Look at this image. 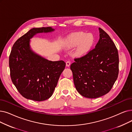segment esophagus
I'll list each match as a JSON object with an SVG mask.
<instances>
[{"label": "esophagus", "mask_w": 132, "mask_h": 132, "mask_svg": "<svg viewBox=\"0 0 132 132\" xmlns=\"http://www.w3.org/2000/svg\"><path fill=\"white\" fill-rule=\"evenodd\" d=\"M71 65V62L70 61H67L66 62V65L67 67H69Z\"/></svg>", "instance_id": "34e87169"}]
</instances>
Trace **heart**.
Instances as JSON below:
<instances>
[{
    "instance_id": "1",
    "label": "heart",
    "mask_w": 132,
    "mask_h": 132,
    "mask_svg": "<svg viewBox=\"0 0 132 132\" xmlns=\"http://www.w3.org/2000/svg\"><path fill=\"white\" fill-rule=\"evenodd\" d=\"M95 39L92 33L86 34L84 32H77L71 34L64 42V47L71 49L78 45L75 51V55L78 58L86 55L92 48Z\"/></svg>"
}]
</instances>
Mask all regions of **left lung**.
Returning a JSON list of instances; mask_svg holds the SVG:
<instances>
[{"instance_id": "left-lung-1", "label": "left lung", "mask_w": 132, "mask_h": 132, "mask_svg": "<svg viewBox=\"0 0 132 132\" xmlns=\"http://www.w3.org/2000/svg\"><path fill=\"white\" fill-rule=\"evenodd\" d=\"M95 48L71 65L76 88L82 96L94 99L108 93L119 73L118 50L108 34L99 28Z\"/></svg>"}]
</instances>
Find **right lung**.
<instances>
[{"label":"right lung","instance_id":"add662e5","mask_svg":"<svg viewBox=\"0 0 132 132\" xmlns=\"http://www.w3.org/2000/svg\"><path fill=\"white\" fill-rule=\"evenodd\" d=\"M52 27L33 28L14 44L9 58L11 78L24 98L44 101L52 95L66 64L45 59L32 49L31 39L38 33H52Z\"/></svg>","mask_w":132,"mask_h":132}]
</instances>
